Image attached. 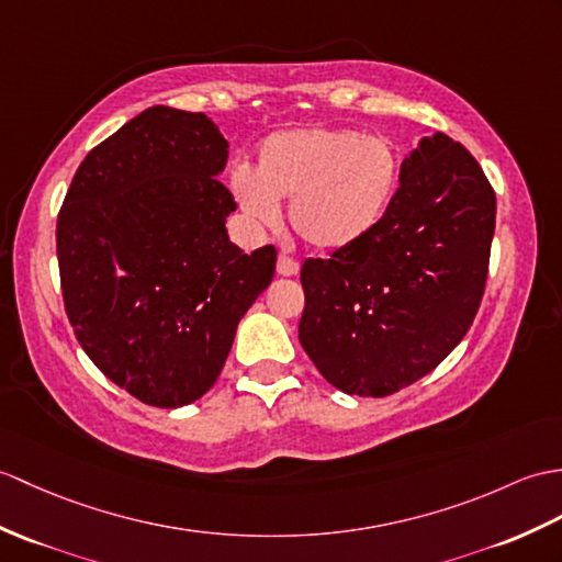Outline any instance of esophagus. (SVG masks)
I'll list each match as a JSON object with an SVG mask.
<instances>
[{
	"instance_id": "esophagus-1",
	"label": "esophagus",
	"mask_w": 562,
	"mask_h": 562,
	"mask_svg": "<svg viewBox=\"0 0 562 562\" xmlns=\"http://www.w3.org/2000/svg\"><path fill=\"white\" fill-rule=\"evenodd\" d=\"M296 272H299V263H296V260L290 258V256L280 254V256H278V276L292 278V276H296Z\"/></svg>"
}]
</instances>
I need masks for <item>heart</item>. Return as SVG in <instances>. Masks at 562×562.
Wrapping results in <instances>:
<instances>
[{
    "label": "heart",
    "mask_w": 562,
    "mask_h": 562,
    "mask_svg": "<svg viewBox=\"0 0 562 562\" xmlns=\"http://www.w3.org/2000/svg\"><path fill=\"white\" fill-rule=\"evenodd\" d=\"M400 181V155L383 136L355 128L302 126L258 146L256 172L237 167L232 191L256 225H276L290 201V225L308 249L335 254L359 244L387 213Z\"/></svg>",
    "instance_id": "b5f03b06"
}]
</instances>
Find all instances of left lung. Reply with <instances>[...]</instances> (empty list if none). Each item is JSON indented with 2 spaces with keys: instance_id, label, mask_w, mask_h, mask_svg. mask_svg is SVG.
Masks as SVG:
<instances>
[{
  "instance_id": "1",
  "label": "left lung",
  "mask_w": 562,
  "mask_h": 562,
  "mask_svg": "<svg viewBox=\"0 0 562 562\" xmlns=\"http://www.w3.org/2000/svg\"><path fill=\"white\" fill-rule=\"evenodd\" d=\"M495 193L462 143L419 140L375 229L302 266L299 342L347 395L385 397L462 342L484 296Z\"/></svg>"
}]
</instances>
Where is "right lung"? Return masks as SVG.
Wrapping results in <instances>:
<instances>
[{
    "label": "right lung",
    "instance_id": "1",
    "mask_svg": "<svg viewBox=\"0 0 562 562\" xmlns=\"http://www.w3.org/2000/svg\"><path fill=\"white\" fill-rule=\"evenodd\" d=\"M227 148L203 112L155 104L86 155L57 217L78 342L150 407H184L213 387L276 276V246L244 254L227 237Z\"/></svg>",
    "mask_w": 562,
    "mask_h": 562
}]
</instances>
